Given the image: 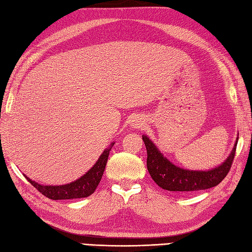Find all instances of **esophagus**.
Returning a JSON list of instances; mask_svg holds the SVG:
<instances>
[{
    "label": "esophagus",
    "instance_id": "34e87169",
    "mask_svg": "<svg viewBox=\"0 0 252 252\" xmlns=\"http://www.w3.org/2000/svg\"><path fill=\"white\" fill-rule=\"evenodd\" d=\"M131 126H132V128H135V129H138V128H141L142 126H144V121H142L139 117H135L134 120L131 121Z\"/></svg>",
    "mask_w": 252,
    "mask_h": 252
}]
</instances>
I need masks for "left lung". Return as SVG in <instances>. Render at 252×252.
Segmentation results:
<instances>
[{
  "label": "left lung",
  "mask_w": 252,
  "mask_h": 252,
  "mask_svg": "<svg viewBox=\"0 0 252 252\" xmlns=\"http://www.w3.org/2000/svg\"><path fill=\"white\" fill-rule=\"evenodd\" d=\"M147 149V169L160 188L173 192H191L206 189L220 184L228 173L236 153V142L227 159L216 168L206 171L188 170L171 162L147 135H142Z\"/></svg>",
  "instance_id": "1"
}]
</instances>
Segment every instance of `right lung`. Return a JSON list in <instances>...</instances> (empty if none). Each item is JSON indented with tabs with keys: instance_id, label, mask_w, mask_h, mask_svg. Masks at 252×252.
Returning <instances> with one entry per match:
<instances>
[{
	"instance_id": "obj_1",
	"label": "right lung",
	"mask_w": 252,
	"mask_h": 252,
	"mask_svg": "<svg viewBox=\"0 0 252 252\" xmlns=\"http://www.w3.org/2000/svg\"><path fill=\"white\" fill-rule=\"evenodd\" d=\"M114 144L115 142H112L110 147L103 151V154L99 156L96 162L94 163L93 167L87 173L73 182L63 185H42L32 181V179L26 177L25 174H24V177L28 180V182L32 187L36 188L41 194H44L46 197L51 198V200H71V198L90 196L95 191L99 181H101L103 172L106 167L108 155H110V151Z\"/></svg>"
}]
</instances>
